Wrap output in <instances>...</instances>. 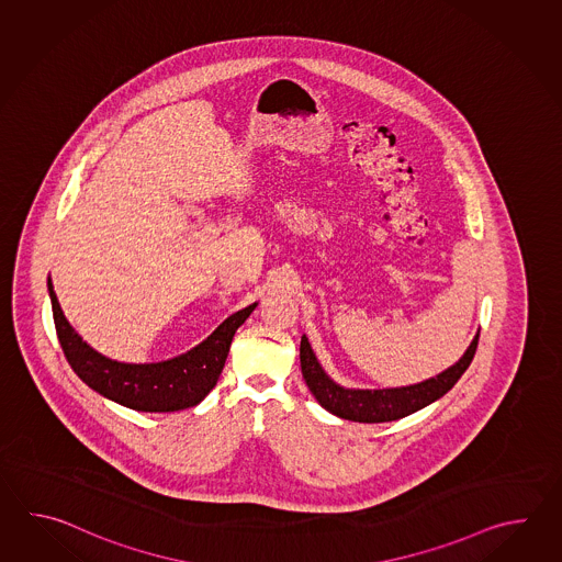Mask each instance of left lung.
Returning a JSON list of instances; mask_svg holds the SVG:
<instances>
[{
  "instance_id": "obj_1",
  "label": "left lung",
  "mask_w": 562,
  "mask_h": 562,
  "mask_svg": "<svg viewBox=\"0 0 562 562\" xmlns=\"http://www.w3.org/2000/svg\"><path fill=\"white\" fill-rule=\"evenodd\" d=\"M477 337L480 334L472 339L467 353L458 363L426 382L406 385V387H390V390H346L337 385L334 380H329V375L322 370L319 361L313 356L307 337L303 335L301 347H299L301 373L311 394L315 395V400L335 416L351 419V422H363V424L392 422V419L406 418L409 414L436 402L446 392H450L454 383L462 378V373L468 370V366L472 363L476 353Z\"/></svg>"
}]
</instances>
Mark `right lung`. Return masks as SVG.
<instances>
[{
  "instance_id": "add662e5",
  "label": "right lung",
  "mask_w": 562,
  "mask_h": 562,
  "mask_svg": "<svg viewBox=\"0 0 562 562\" xmlns=\"http://www.w3.org/2000/svg\"><path fill=\"white\" fill-rule=\"evenodd\" d=\"M49 299L61 351L78 378L108 400L138 412H177L203 402L225 368L233 335L257 303L233 313L201 346L160 363H120L82 341L64 317L48 279Z\"/></svg>"
}]
</instances>
